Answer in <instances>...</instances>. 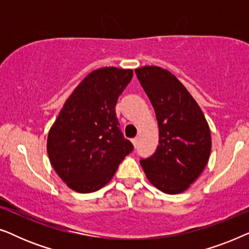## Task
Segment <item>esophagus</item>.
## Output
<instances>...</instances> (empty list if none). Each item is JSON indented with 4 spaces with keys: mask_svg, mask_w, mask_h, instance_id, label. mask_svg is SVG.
Returning a JSON list of instances; mask_svg holds the SVG:
<instances>
[{
    "mask_svg": "<svg viewBox=\"0 0 249 249\" xmlns=\"http://www.w3.org/2000/svg\"><path fill=\"white\" fill-rule=\"evenodd\" d=\"M131 142H132V144H134V146L136 147V146H137V144H138V138H132L131 139Z\"/></svg>",
    "mask_w": 249,
    "mask_h": 249,
    "instance_id": "1",
    "label": "esophagus"
}]
</instances>
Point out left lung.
<instances>
[{
  "label": "left lung",
  "instance_id": "obj_1",
  "mask_svg": "<svg viewBox=\"0 0 249 249\" xmlns=\"http://www.w3.org/2000/svg\"><path fill=\"white\" fill-rule=\"evenodd\" d=\"M154 107L159 145L141 160L149 182L165 194H180L198 178L210 159L211 131L199 105L170 71L155 66L135 70Z\"/></svg>",
  "mask_w": 249,
  "mask_h": 249
}]
</instances>
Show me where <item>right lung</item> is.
Returning <instances> with one entry per match:
<instances>
[{
    "instance_id": "obj_1",
    "label": "right lung",
    "mask_w": 249,
    "mask_h": 249,
    "mask_svg": "<svg viewBox=\"0 0 249 249\" xmlns=\"http://www.w3.org/2000/svg\"><path fill=\"white\" fill-rule=\"evenodd\" d=\"M131 69L94 70L74 88L50 129L47 154L67 186L88 194L112 179L134 146L124 137L115 113Z\"/></svg>"
}]
</instances>
